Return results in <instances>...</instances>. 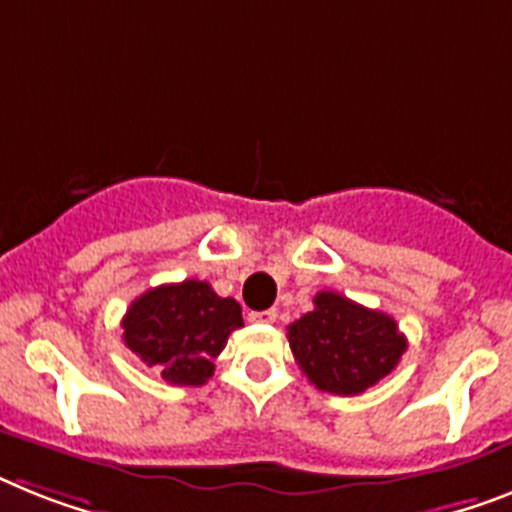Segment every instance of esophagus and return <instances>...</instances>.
Wrapping results in <instances>:
<instances>
[{"label": "esophagus", "mask_w": 512, "mask_h": 512, "mask_svg": "<svg viewBox=\"0 0 512 512\" xmlns=\"http://www.w3.org/2000/svg\"><path fill=\"white\" fill-rule=\"evenodd\" d=\"M248 322L272 324V322H277V311H274V308H266V311H251V314H248Z\"/></svg>", "instance_id": "34e87169"}]
</instances>
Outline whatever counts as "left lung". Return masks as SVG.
I'll use <instances>...</instances> for the list:
<instances>
[{"mask_svg": "<svg viewBox=\"0 0 512 512\" xmlns=\"http://www.w3.org/2000/svg\"><path fill=\"white\" fill-rule=\"evenodd\" d=\"M293 356L316 390L361 395L400 363L408 348L395 319L322 290L314 311L287 327Z\"/></svg>", "mask_w": 512, "mask_h": 512, "instance_id": "8db88e82", "label": "left lung"}]
</instances>
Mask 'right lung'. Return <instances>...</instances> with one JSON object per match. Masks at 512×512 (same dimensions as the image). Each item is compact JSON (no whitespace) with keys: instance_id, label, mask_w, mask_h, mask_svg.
Returning a JSON list of instances; mask_svg holds the SVG:
<instances>
[{"instance_id":"1","label":"right lung","mask_w":512,"mask_h":512,"mask_svg":"<svg viewBox=\"0 0 512 512\" xmlns=\"http://www.w3.org/2000/svg\"><path fill=\"white\" fill-rule=\"evenodd\" d=\"M238 327L243 314L235 298H219L209 282L183 280L135 298L122 319V340L170 384L198 387Z\"/></svg>"}]
</instances>
